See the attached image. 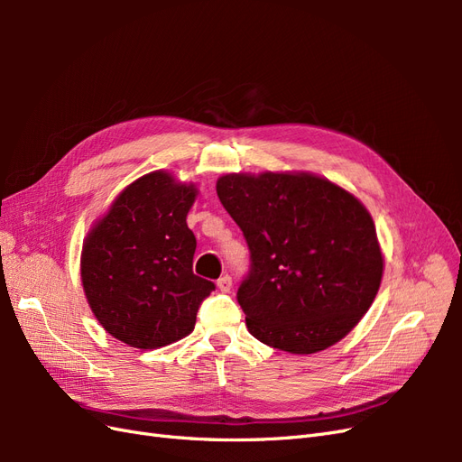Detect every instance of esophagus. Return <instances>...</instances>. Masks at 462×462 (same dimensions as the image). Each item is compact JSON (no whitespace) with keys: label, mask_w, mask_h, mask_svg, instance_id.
Returning <instances> with one entry per match:
<instances>
[{"label":"esophagus","mask_w":462,"mask_h":462,"mask_svg":"<svg viewBox=\"0 0 462 462\" xmlns=\"http://www.w3.org/2000/svg\"><path fill=\"white\" fill-rule=\"evenodd\" d=\"M231 287H233V279H231L229 275H221V277L217 279V289H219V291L229 292Z\"/></svg>","instance_id":"1"}]
</instances>
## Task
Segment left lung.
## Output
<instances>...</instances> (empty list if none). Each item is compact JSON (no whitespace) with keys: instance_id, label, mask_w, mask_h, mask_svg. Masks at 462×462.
Returning <instances> with one entry per match:
<instances>
[{"instance_id":"obj_1","label":"left lung","mask_w":462,"mask_h":462,"mask_svg":"<svg viewBox=\"0 0 462 462\" xmlns=\"http://www.w3.org/2000/svg\"><path fill=\"white\" fill-rule=\"evenodd\" d=\"M216 190L253 258L236 292L250 335L291 355L339 343L368 312L383 277L366 206L306 171L227 173Z\"/></svg>"}]
</instances>
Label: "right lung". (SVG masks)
Segmentation results:
<instances>
[{"label": "right lung", "instance_id": "1", "mask_svg": "<svg viewBox=\"0 0 462 462\" xmlns=\"http://www.w3.org/2000/svg\"><path fill=\"white\" fill-rule=\"evenodd\" d=\"M194 183L152 171L125 187L82 243L80 282L100 326L134 348L187 337L216 287L192 273L197 239L187 214Z\"/></svg>", "mask_w": 462, "mask_h": 462}]
</instances>
